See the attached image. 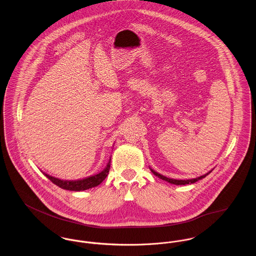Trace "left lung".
<instances>
[{
	"instance_id": "left-lung-1",
	"label": "left lung",
	"mask_w": 256,
	"mask_h": 256,
	"mask_svg": "<svg viewBox=\"0 0 256 256\" xmlns=\"http://www.w3.org/2000/svg\"><path fill=\"white\" fill-rule=\"evenodd\" d=\"M150 170H151V172H152L156 176L158 177V178H160V179H162V180H164V181H168V182H170V183H172V184H176V185H186V184L195 183V182H197L198 180H200V179L204 178L206 176H208V174L212 172V170H210V172H208V174H204V176H202L197 177V178H193V179H186V180H180V179H172V178H168V177L164 176H162V174H160L156 172L155 170H153L152 168H150Z\"/></svg>"
}]
</instances>
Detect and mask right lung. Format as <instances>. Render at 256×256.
I'll list each match as a JSON object with an SVG mask.
<instances>
[{
  "mask_svg": "<svg viewBox=\"0 0 256 256\" xmlns=\"http://www.w3.org/2000/svg\"><path fill=\"white\" fill-rule=\"evenodd\" d=\"M110 162H111V158H110L109 162L107 164L106 168L101 172H99L96 176L86 177V178L80 179V180H61L56 177L50 176L46 174H44L48 177L52 183H54L56 185H58L62 189L69 190V191H77V192L84 191V190H88V189L98 186L106 178L108 172H109V170H110Z\"/></svg>",
  "mask_w": 256,
  "mask_h": 256,
  "instance_id": "add662e5",
  "label": "right lung"
}]
</instances>
